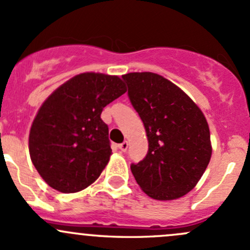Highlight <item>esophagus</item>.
<instances>
[{"instance_id": "esophagus-1", "label": "esophagus", "mask_w": 250, "mask_h": 250, "mask_svg": "<svg viewBox=\"0 0 250 250\" xmlns=\"http://www.w3.org/2000/svg\"><path fill=\"white\" fill-rule=\"evenodd\" d=\"M118 146H119V149H120V150H122V151H126V150H127L128 143H127V142H123V143H120Z\"/></svg>"}]
</instances>
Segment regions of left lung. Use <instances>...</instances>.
<instances>
[{
	"instance_id": "left-lung-1",
	"label": "left lung",
	"mask_w": 250,
	"mask_h": 250,
	"mask_svg": "<svg viewBox=\"0 0 250 250\" xmlns=\"http://www.w3.org/2000/svg\"><path fill=\"white\" fill-rule=\"evenodd\" d=\"M123 79L149 143L146 158L131 165V172L151 199H179L194 189L209 164L207 120L196 104L163 76L133 72Z\"/></svg>"
}]
</instances>
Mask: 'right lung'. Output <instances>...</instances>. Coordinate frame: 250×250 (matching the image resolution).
Segmentation results:
<instances>
[{
  "label": "right lung",
  "mask_w": 250,
  "mask_h": 250,
  "mask_svg": "<svg viewBox=\"0 0 250 250\" xmlns=\"http://www.w3.org/2000/svg\"><path fill=\"white\" fill-rule=\"evenodd\" d=\"M125 92L118 76L86 72L43 102L31 126L29 150L49 187L71 194L99 178L112 155L102 109Z\"/></svg>",
  "instance_id": "obj_1"
}]
</instances>
